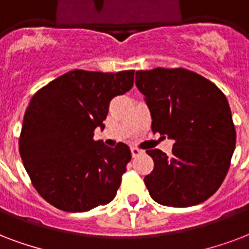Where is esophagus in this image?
Masks as SVG:
<instances>
[{"instance_id":"obj_1","label":"esophagus","mask_w":249,"mask_h":249,"mask_svg":"<svg viewBox=\"0 0 249 249\" xmlns=\"http://www.w3.org/2000/svg\"><path fill=\"white\" fill-rule=\"evenodd\" d=\"M131 153H132V156H134V158H136V156L142 155V153H143V151H142V149H139V148H135V147H132Z\"/></svg>"}]
</instances>
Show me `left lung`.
Listing matches in <instances>:
<instances>
[{
	"label": "left lung",
	"instance_id": "1",
	"mask_svg": "<svg viewBox=\"0 0 249 249\" xmlns=\"http://www.w3.org/2000/svg\"><path fill=\"white\" fill-rule=\"evenodd\" d=\"M152 131L175 140L172 155L148 149L155 167L144 177L153 201L189 207L206 201L227 175L236 131L229 101L215 84L184 68L138 71Z\"/></svg>",
	"mask_w": 249,
	"mask_h": 249
}]
</instances>
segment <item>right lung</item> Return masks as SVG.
Masks as SVG:
<instances>
[{
    "label": "right lung",
    "instance_id": "add662e5",
    "mask_svg": "<svg viewBox=\"0 0 249 249\" xmlns=\"http://www.w3.org/2000/svg\"><path fill=\"white\" fill-rule=\"evenodd\" d=\"M135 71L76 69L47 84L30 101L19 153L34 188L52 206L84 213L111 202L131 160L128 145L94 140L110 101L134 85Z\"/></svg>",
    "mask_w": 249,
    "mask_h": 249
}]
</instances>
